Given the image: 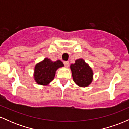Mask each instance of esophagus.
<instances>
[{
  "label": "esophagus",
  "mask_w": 129,
  "mask_h": 129,
  "mask_svg": "<svg viewBox=\"0 0 129 129\" xmlns=\"http://www.w3.org/2000/svg\"><path fill=\"white\" fill-rule=\"evenodd\" d=\"M63 64L65 65V66L67 67H69V61H64L63 62Z\"/></svg>",
  "instance_id": "1"
}]
</instances>
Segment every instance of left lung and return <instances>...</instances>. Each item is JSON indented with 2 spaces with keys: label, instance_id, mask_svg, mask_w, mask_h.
Returning <instances> with one entry per match:
<instances>
[{
  "label": "left lung",
  "instance_id": "obj_1",
  "mask_svg": "<svg viewBox=\"0 0 129 129\" xmlns=\"http://www.w3.org/2000/svg\"><path fill=\"white\" fill-rule=\"evenodd\" d=\"M74 82L81 87H87L92 82L93 72L88 63L82 59L75 60V63L70 65Z\"/></svg>",
  "mask_w": 129,
  "mask_h": 129
}]
</instances>
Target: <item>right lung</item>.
I'll return each instance as SVG.
<instances>
[{"instance_id": "1", "label": "right lung", "mask_w": 129, "mask_h": 129, "mask_svg": "<svg viewBox=\"0 0 129 129\" xmlns=\"http://www.w3.org/2000/svg\"><path fill=\"white\" fill-rule=\"evenodd\" d=\"M63 66L60 60L53 62L50 59L45 58L35 66L34 79L39 85H48L54 78L56 70Z\"/></svg>"}]
</instances>
